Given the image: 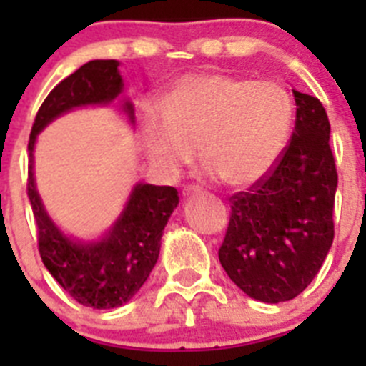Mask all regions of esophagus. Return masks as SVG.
I'll return each instance as SVG.
<instances>
[{"label":"esophagus","mask_w":366,"mask_h":366,"mask_svg":"<svg viewBox=\"0 0 366 366\" xmlns=\"http://www.w3.org/2000/svg\"><path fill=\"white\" fill-rule=\"evenodd\" d=\"M203 190L199 189V187H185V189H183V196H198V194H202Z\"/></svg>","instance_id":"1"}]
</instances>
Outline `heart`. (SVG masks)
Masks as SVG:
<instances>
[{"mask_svg": "<svg viewBox=\"0 0 366 366\" xmlns=\"http://www.w3.org/2000/svg\"><path fill=\"white\" fill-rule=\"evenodd\" d=\"M292 126V97L280 84L225 73L183 76L164 95L163 109L143 112L144 144L155 163L176 170L199 148L203 163L231 187L267 176Z\"/></svg>", "mask_w": 366, "mask_h": 366, "instance_id": "b5f03b06", "label": "heart"}]
</instances>
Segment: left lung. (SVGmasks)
<instances>
[{
	"instance_id": "8db88e82",
	"label": "left lung",
	"mask_w": 366,
	"mask_h": 366,
	"mask_svg": "<svg viewBox=\"0 0 366 366\" xmlns=\"http://www.w3.org/2000/svg\"><path fill=\"white\" fill-rule=\"evenodd\" d=\"M295 130L279 163L231 196L218 251L229 279L253 299H295L321 269L334 242L337 170L330 121L317 97L293 89Z\"/></svg>"
}]
</instances>
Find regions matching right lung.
<instances>
[{
  "label": "right lung",
  "instance_id": "1",
  "mask_svg": "<svg viewBox=\"0 0 366 366\" xmlns=\"http://www.w3.org/2000/svg\"><path fill=\"white\" fill-rule=\"evenodd\" d=\"M122 92L117 60H92L54 87L40 106L29 137L27 196L38 227L41 262L60 286L82 306L97 310L126 304L147 282L159 258L161 236L179 203L174 187L139 183L112 231L99 242L80 244L62 234L47 216L32 174L36 135L58 115L87 104H109ZM124 109L134 121V109Z\"/></svg>",
  "mask_w": 366,
  "mask_h": 366
}]
</instances>
